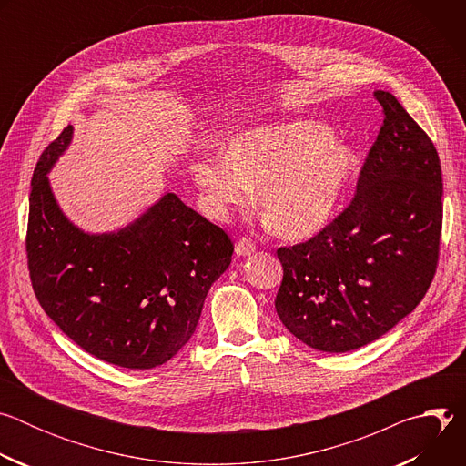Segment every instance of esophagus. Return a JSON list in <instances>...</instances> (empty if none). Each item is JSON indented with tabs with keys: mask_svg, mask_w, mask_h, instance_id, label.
Returning a JSON list of instances; mask_svg holds the SVG:
<instances>
[{
	"mask_svg": "<svg viewBox=\"0 0 466 466\" xmlns=\"http://www.w3.org/2000/svg\"><path fill=\"white\" fill-rule=\"evenodd\" d=\"M254 250H256V243H254L250 238L243 236V238L238 239V243H236V252H238L239 256H248V254H252Z\"/></svg>",
	"mask_w": 466,
	"mask_h": 466,
	"instance_id": "34e87169",
	"label": "esophagus"
}]
</instances>
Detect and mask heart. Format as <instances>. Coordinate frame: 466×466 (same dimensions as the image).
<instances>
[{
	"instance_id": "obj_1",
	"label": "heart",
	"mask_w": 466,
	"mask_h": 466,
	"mask_svg": "<svg viewBox=\"0 0 466 466\" xmlns=\"http://www.w3.org/2000/svg\"><path fill=\"white\" fill-rule=\"evenodd\" d=\"M356 169L350 147L309 121L259 127L234 137L225 160L193 166V178L210 207L225 216L243 208L259 187L271 228L288 239L317 234L334 214Z\"/></svg>"
}]
</instances>
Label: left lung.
Wrapping results in <instances>:
<instances>
[{"mask_svg":"<svg viewBox=\"0 0 466 466\" xmlns=\"http://www.w3.org/2000/svg\"><path fill=\"white\" fill-rule=\"evenodd\" d=\"M383 123L350 205L313 238L277 250L275 308L291 334L322 352L356 350L424 299L439 263L442 173L426 130L378 90Z\"/></svg>","mask_w":466,"mask_h":466,"instance_id":"left-lung-1","label":"left lung"}]
</instances>
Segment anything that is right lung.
<instances>
[{
	"label": "right lung",
	"instance_id": "1",
	"mask_svg": "<svg viewBox=\"0 0 466 466\" xmlns=\"http://www.w3.org/2000/svg\"><path fill=\"white\" fill-rule=\"evenodd\" d=\"M72 130L66 127L44 149L31 180L25 252L33 291L88 354L130 370L164 365L193 336L234 243L175 193L116 234L76 228L46 177Z\"/></svg>",
	"mask_w": 466,
	"mask_h": 466
}]
</instances>
